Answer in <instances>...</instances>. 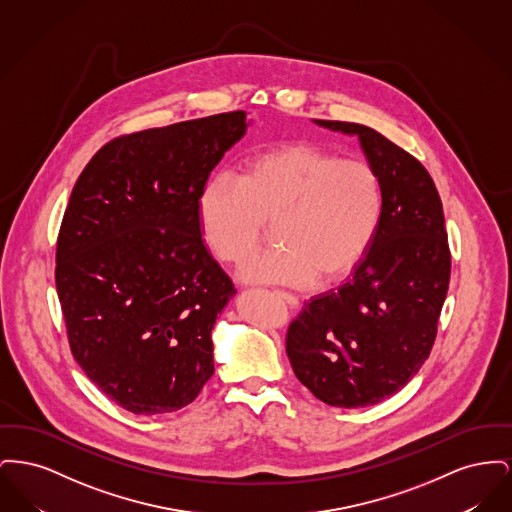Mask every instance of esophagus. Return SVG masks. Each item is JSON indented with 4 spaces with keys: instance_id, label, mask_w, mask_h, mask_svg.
<instances>
[{
    "instance_id": "1",
    "label": "esophagus",
    "mask_w": 512,
    "mask_h": 512,
    "mask_svg": "<svg viewBox=\"0 0 512 512\" xmlns=\"http://www.w3.org/2000/svg\"><path fill=\"white\" fill-rule=\"evenodd\" d=\"M278 295H280V299H282L284 303H288L292 309L299 307V299H297L295 295H292V293L278 292Z\"/></svg>"
}]
</instances>
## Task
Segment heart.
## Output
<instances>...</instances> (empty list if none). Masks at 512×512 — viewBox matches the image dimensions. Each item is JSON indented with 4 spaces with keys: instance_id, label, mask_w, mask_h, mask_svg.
<instances>
[{
    "instance_id": "b5f03b06",
    "label": "heart",
    "mask_w": 512,
    "mask_h": 512,
    "mask_svg": "<svg viewBox=\"0 0 512 512\" xmlns=\"http://www.w3.org/2000/svg\"><path fill=\"white\" fill-rule=\"evenodd\" d=\"M372 165L315 144H288L251 157L238 176L215 174L197 197L203 238L226 265H242L272 222L274 251L251 259V284L305 288L338 282L361 261L382 217Z\"/></svg>"
}]
</instances>
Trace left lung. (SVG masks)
Returning <instances> with one entry per match:
<instances>
[{"label":"left lung","instance_id":"obj_1","mask_svg":"<svg viewBox=\"0 0 512 512\" xmlns=\"http://www.w3.org/2000/svg\"><path fill=\"white\" fill-rule=\"evenodd\" d=\"M315 122L359 136L384 203L365 259L338 290L305 303L288 328L286 351L317 399L359 409L405 388L428 359L451 251L436 184L416 157L363 124Z\"/></svg>","mask_w":512,"mask_h":512}]
</instances>
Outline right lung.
<instances>
[{
  "instance_id": "1",
  "label": "right lung",
  "mask_w": 512,
  "mask_h": 512,
  "mask_svg": "<svg viewBox=\"0 0 512 512\" xmlns=\"http://www.w3.org/2000/svg\"><path fill=\"white\" fill-rule=\"evenodd\" d=\"M245 111L111 140L63 215L55 286L76 363L119 407L163 414L213 376L211 332L234 284L201 240L197 197Z\"/></svg>"
}]
</instances>
